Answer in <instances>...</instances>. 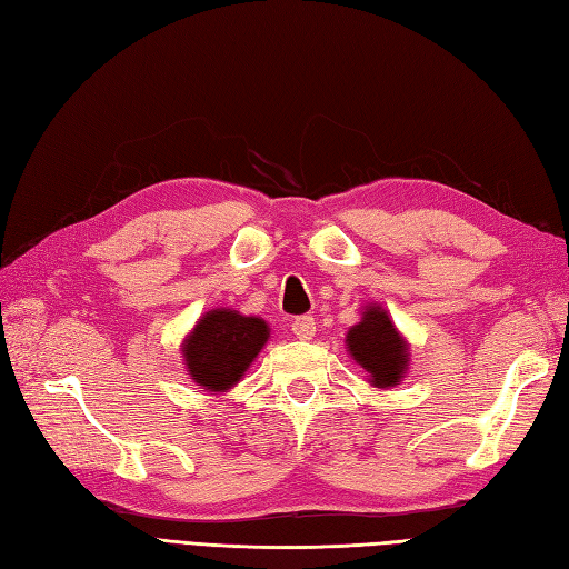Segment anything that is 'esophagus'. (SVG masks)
Instances as JSON below:
<instances>
[{
  "instance_id": "34e87169",
  "label": "esophagus",
  "mask_w": 569,
  "mask_h": 569,
  "mask_svg": "<svg viewBox=\"0 0 569 569\" xmlns=\"http://www.w3.org/2000/svg\"><path fill=\"white\" fill-rule=\"evenodd\" d=\"M290 331L296 333V339H300V341H310V339L315 337V331H317V327H315V317H310V315L296 317V322L290 325Z\"/></svg>"
}]
</instances>
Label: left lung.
Returning <instances> with one entry per match:
<instances>
[{
	"mask_svg": "<svg viewBox=\"0 0 569 569\" xmlns=\"http://www.w3.org/2000/svg\"><path fill=\"white\" fill-rule=\"evenodd\" d=\"M348 351L372 377L375 387H391L403 377L406 343L385 310L370 308L348 331Z\"/></svg>",
	"mask_w": 569,
	"mask_h": 569,
	"instance_id": "left-lung-1",
	"label": "left lung"
}]
</instances>
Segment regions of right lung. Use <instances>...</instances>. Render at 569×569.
I'll list each match as a JSON object with an SVG mask.
<instances>
[{
    "instance_id": "1",
    "label": "right lung",
    "mask_w": 569,
    "mask_h": 569,
    "mask_svg": "<svg viewBox=\"0 0 569 569\" xmlns=\"http://www.w3.org/2000/svg\"><path fill=\"white\" fill-rule=\"evenodd\" d=\"M267 339L269 329L259 317L232 310L203 315L184 343L189 375L209 391H223L240 380Z\"/></svg>"
}]
</instances>
